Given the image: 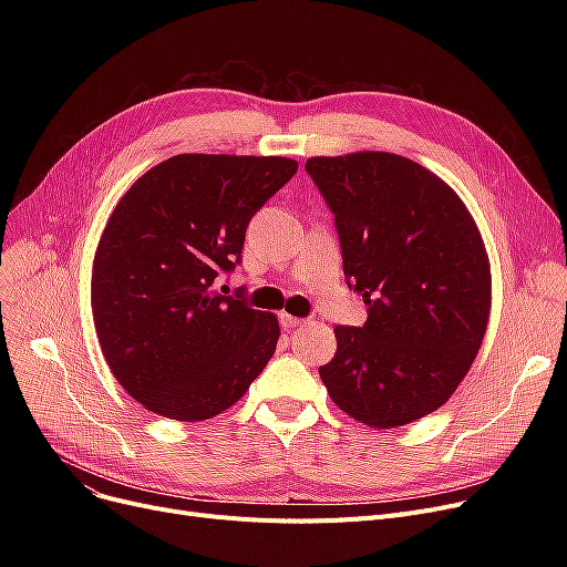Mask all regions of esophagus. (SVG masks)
I'll use <instances>...</instances> for the list:
<instances>
[{
    "mask_svg": "<svg viewBox=\"0 0 567 567\" xmlns=\"http://www.w3.org/2000/svg\"><path fill=\"white\" fill-rule=\"evenodd\" d=\"M303 323V319H299V317H291V315H287V312H280V326L285 331H293L296 326H301Z\"/></svg>",
    "mask_w": 567,
    "mask_h": 567,
    "instance_id": "esophagus-1",
    "label": "esophagus"
}]
</instances>
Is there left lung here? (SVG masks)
Here are the masks:
<instances>
[{"label":"left lung","instance_id":"1","mask_svg":"<svg viewBox=\"0 0 567 567\" xmlns=\"http://www.w3.org/2000/svg\"><path fill=\"white\" fill-rule=\"evenodd\" d=\"M306 169L336 216L347 285L368 306L363 326H336L338 351L319 377L370 427L419 421L449 402L483 344V236L457 193L404 156H315Z\"/></svg>","mask_w":567,"mask_h":567}]
</instances>
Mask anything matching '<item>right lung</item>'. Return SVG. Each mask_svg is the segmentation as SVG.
Wrapping results in <instances>:
<instances>
[{
  "label": "right lung",
  "instance_id": "obj_1",
  "mask_svg": "<svg viewBox=\"0 0 567 567\" xmlns=\"http://www.w3.org/2000/svg\"><path fill=\"white\" fill-rule=\"evenodd\" d=\"M299 169L282 156L178 154L118 199L94 257L92 310L105 361L144 409L214 419L271 361L274 312L214 291L241 261L250 218Z\"/></svg>",
  "mask_w": 567,
  "mask_h": 567
}]
</instances>
